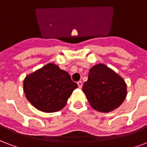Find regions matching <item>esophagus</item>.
Segmentation results:
<instances>
[{
  "instance_id": "1",
  "label": "esophagus",
  "mask_w": 147,
  "mask_h": 147,
  "mask_svg": "<svg viewBox=\"0 0 147 147\" xmlns=\"http://www.w3.org/2000/svg\"><path fill=\"white\" fill-rule=\"evenodd\" d=\"M77 84H78L79 88H82V86H83V82H82V81H79V82L77 83Z\"/></svg>"
}]
</instances>
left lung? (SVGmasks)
I'll return each mask as SVG.
<instances>
[{
	"mask_svg": "<svg viewBox=\"0 0 147 147\" xmlns=\"http://www.w3.org/2000/svg\"><path fill=\"white\" fill-rule=\"evenodd\" d=\"M83 91L95 110L109 113L117 109L127 97V84L120 75L104 64H98L89 71Z\"/></svg>",
	"mask_w": 147,
	"mask_h": 147,
	"instance_id": "1",
	"label": "left lung"
}]
</instances>
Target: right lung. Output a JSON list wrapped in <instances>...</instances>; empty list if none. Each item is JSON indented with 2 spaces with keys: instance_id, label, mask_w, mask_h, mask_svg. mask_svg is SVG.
<instances>
[{
  "instance_id": "right-lung-1",
  "label": "right lung",
  "mask_w": 147,
  "mask_h": 147,
  "mask_svg": "<svg viewBox=\"0 0 147 147\" xmlns=\"http://www.w3.org/2000/svg\"><path fill=\"white\" fill-rule=\"evenodd\" d=\"M77 87L70 75L53 63L27 75L24 80L27 99L34 108L44 113L61 110Z\"/></svg>"
}]
</instances>
